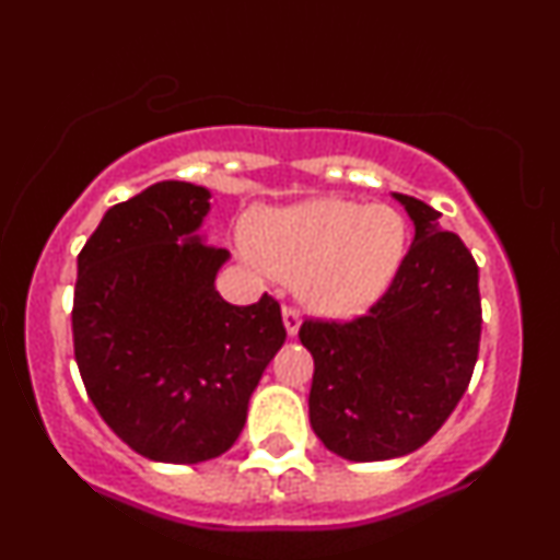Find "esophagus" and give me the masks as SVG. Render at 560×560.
<instances>
[{"label": "esophagus", "mask_w": 560, "mask_h": 560, "mask_svg": "<svg viewBox=\"0 0 560 560\" xmlns=\"http://www.w3.org/2000/svg\"><path fill=\"white\" fill-rule=\"evenodd\" d=\"M281 318H284V329H287L289 337H298L300 324H302V318H300V311H298V307H289V305H284V311H281Z\"/></svg>", "instance_id": "esophagus-1"}]
</instances>
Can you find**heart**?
<instances>
[{
	"instance_id": "obj_1",
	"label": "heart",
	"mask_w": 560,
	"mask_h": 560,
	"mask_svg": "<svg viewBox=\"0 0 560 560\" xmlns=\"http://www.w3.org/2000/svg\"><path fill=\"white\" fill-rule=\"evenodd\" d=\"M408 223L392 205L313 197L255 215L236 236L242 260L262 279L294 281L320 316L363 313L387 292L405 260Z\"/></svg>"
}]
</instances>
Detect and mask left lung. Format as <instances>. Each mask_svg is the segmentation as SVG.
I'll return each mask as SVG.
<instances>
[{
	"instance_id": "left-lung-1",
	"label": "left lung",
	"mask_w": 560,
	"mask_h": 560,
	"mask_svg": "<svg viewBox=\"0 0 560 560\" xmlns=\"http://www.w3.org/2000/svg\"><path fill=\"white\" fill-rule=\"evenodd\" d=\"M416 236L384 298L350 324L305 320L311 427L339 458L371 464L413 453L436 434L471 382L479 355V268L440 213L392 195Z\"/></svg>"
}]
</instances>
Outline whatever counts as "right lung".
<instances>
[{"instance_id":"1","label":"right lung","mask_w":560,"mask_h":560,"mask_svg":"<svg viewBox=\"0 0 560 560\" xmlns=\"http://www.w3.org/2000/svg\"><path fill=\"white\" fill-rule=\"evenodd\" d=\"M210 191L152 184L113 205L79 255L73 347L94 408L160 464H202L234 445L249 397L284 345L279 302L231 305L226 249L199 234Z\"/></svg>"}]
</instances>
